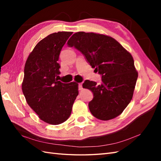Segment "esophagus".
<instances>
[{
	"mask_svg": "<svg viewBox=\"0 0 161 161\" xmlns=\"http://www.w3.org/2000/svg\"><path fill=\"white\" fill-rule=\"evenodd\" d=\"M79 90H82V83L80 82V83L79 84Z\"/></svg>",
	"mask_w": 161,
	"mask_h": 161,
	"instance_id": "1",
	"label": "esophagus"
}]
</instances>
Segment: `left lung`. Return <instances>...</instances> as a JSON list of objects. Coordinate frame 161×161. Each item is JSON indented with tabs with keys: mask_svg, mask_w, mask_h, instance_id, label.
<instances>
[{
	"mask_svg": "<svg viewBox=\"0 0 161 161\" xmlns=\"http://www.w3.org/2000/svg\"><path fill=\"white\" fill-rule=\"evenodd\" d=\"M67 43L83 53L102 75L100 85L88 80L82 84L93 93L89 103L91 113L103 121L119 116L132 99L138 79L132 56L114 38L103 34L77 32Z\"/></svg>",
	"mask_w": 161,
	"mask_h": 161,
	"instance_id": "8db88e82",
	"label": "left lung"
}]
</instances>
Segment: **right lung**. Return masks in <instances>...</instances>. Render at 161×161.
<instances>
[{"mask_svg":"<svg viewBox=\"0 0 161 161\" xmlns=\"http://www.w3.org/2000/svg\"><path fill=\"white\" fill-rule=\"evenodd\" d=\"M70 31L53 33L39 42L29 55L24 69L22 91L27 104L39 118L52 125L64 122L70 117L79 95L76 82L63 83L58 62Z\"/></svg>","mask_w":161,"mask_h":161,"instance_id":"add662e5","label":"right lung"}]
</instances>
